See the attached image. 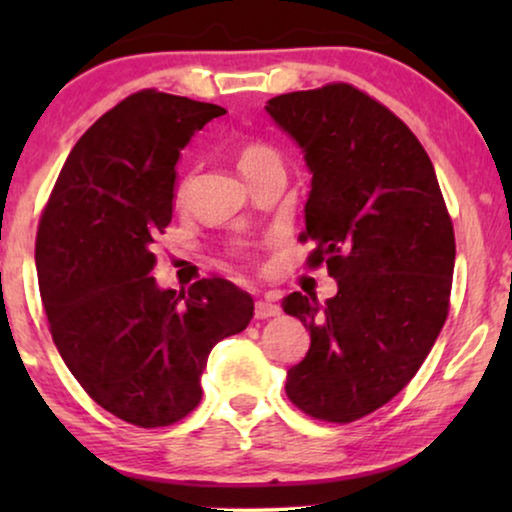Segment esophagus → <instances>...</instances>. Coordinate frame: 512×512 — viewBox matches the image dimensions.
<instances>
[{
  "instance_id": "esophagus-1",
  "label": "esophagus",
  "mask_w": 512,
  "mask_h": 512,
  "mask_svg": "<svg viewBox=\"0 0 512 512\" xmlns=\"http://www.w3.org/2000/svg\"><path fill=\"white\" fill-rule=\"evenodd\" d=\"M279 312H282V310H279V305L270 303V300H256V319L277 317Z\"/></svg>"
}]
</instances>
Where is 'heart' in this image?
Instances as JSON below:
<instances>
[{"mask_svg":"<svg viewBox=\"0 0 512 512\" xmlns=\"http://www.w3.org/2000/svg\"><path fill=\"white\" fill-rule=\"evenodd\" d=\"M270 158H277L275 151H272L270 146H265V144H261V142L244 144L242 151H240V170H242V174H244V172H249L251 167L261 165V163H265V160H270ZM186 191H188V179H181V184H179V188H177V198H179V200L184 198Z\"/></svg>","mask_w":512,"mask_h":512,"instance_id":"b5f03b06","label":"heart"}]
</instances>
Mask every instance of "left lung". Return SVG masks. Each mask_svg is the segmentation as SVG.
Segmentation results:
<instances>
[{
    "mask_svg": "<svg viewBox=\"0 0 512 512\" xmlns=\"http://www.w3.org/2000/svg\"><path fill=\"white\" fill-rule=\"evenodd\" d=\"M265 111L312 174L307 263H326L338 282L326 305L284 298L312 340L286 373V396L305 415L347 424L389 403L429 356L450 310L452 219L419 139L349 83L277 95Z\"/></svg>",
    "mask_w": 512,
    "mask_h": 512,
    "instance_id": "obj_1",
    "label": "left lung"
}]
</instances>
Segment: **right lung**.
<instances>
[{
	"label": "right lung",
	"instance_id": "1",
	"mask_svg": "<svg viewBox=\"0 0 512 512\" xmlns=\"http://www.w3.org/2000/svg\"><path fill=\"white\" fill-rule=\"evenodd\" d=\"M223 114L158 90L125 97L76 142L39 221L34 261L55 347L97 405L142 429L195 410L212 347L254 317L228 279L177 293L151 277L181 149Z\"/></svg>",
	"mask_w": 512,
	"mask_h": 512
}]
</instances>
